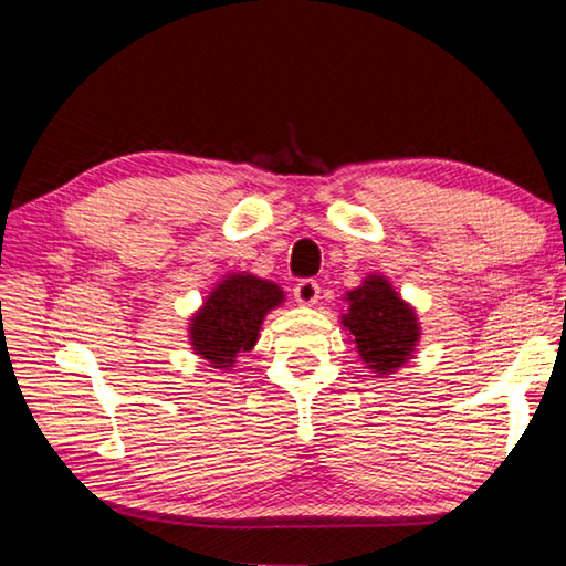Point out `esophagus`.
<instances>
[{"instance_id":"1","label":"esophagus","mask_w":566,"mask_h":566,"mask_svg":"<svg viewBox=\"0 0 566 566\" xmlns=\"http://www.w3.org/2000/svg\"><path fill=\"white\" fill-rule=\"evenodd\" d=\"M294 300L300 304H314L319 300V284L314 280H300L294 284Z\"/></svg>"}]
</instances>
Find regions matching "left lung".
<instances>
[{"mask_svg":"<svg viewBox=\"0 0 566 566\" xmlns=\"http://www.w3.org/2000/svg\"><path fill=\"white\" fill-rule=\"evenodd\" d=\"M347 296L349 314H344L342 324L352 332L367 369L389 375L401 367L419 339V324L411 306L401 302L381 276H369Z\"/></svg>","mask_w":566,"mask_h":566,"instance_id":"1","label":"left lung"}]
</instances>
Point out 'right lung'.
<instances>
[{
	"label": "right lung",
	"instance_id": "1",
	"mask_svg": "<svg viewBox=\"0 0 566 566\" xmlns=\"http://www.w3.org/2000/svg\"><path fill=\"white\" fill-rule=\"evenodd\" d=\"M280 286L252 274H232L191 317V347L214 369L232 367L242 352L254 347L264 314L282 302Z\"/></svg>",
	"mask_w": 566,
	"mask_h": 566
}]
</instances>
